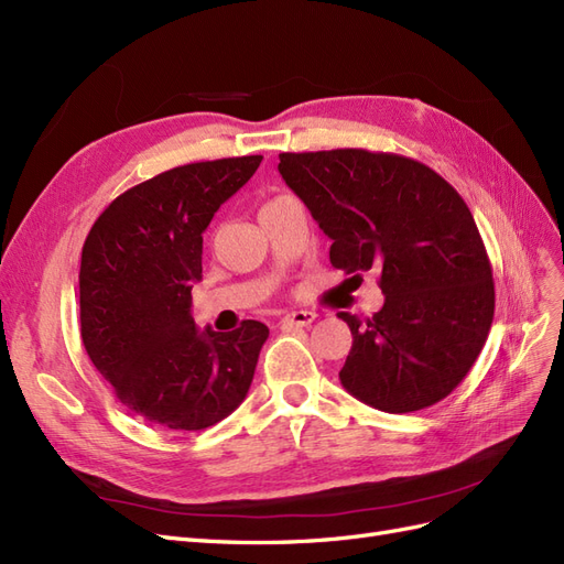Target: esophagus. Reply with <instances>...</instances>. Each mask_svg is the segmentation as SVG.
<instances>
[{"mask_svg":"<svg viewBox=\"0 0 564 564\" xmlns=\"http://www.w3.org/2000/svg\"><path fill=\"white\" fill-rule=\"evenodd\" d=\"M315 317L317 315L313 311H292L282 317V324L284 327H308V324L315 322Z\"/></svg>","mask_w":564,"mask_h":564,"instance_id":"1","label":"esophagus"}]
</instances>
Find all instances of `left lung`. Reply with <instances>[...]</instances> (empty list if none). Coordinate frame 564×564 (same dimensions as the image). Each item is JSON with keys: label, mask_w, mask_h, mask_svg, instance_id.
<instances>
[{"label": "left lung", "mask_w": 564, "mask_h": 564, "mask_svg": "<svg viewBox=\"0 0 564 564\" xmlns=\"http://www.w3.org/2000/svg\"><path fill=\"white\" fill-rule=\"evenodd\" d=\"M278 169L332 240V265L350 280L379 272L383 308L338 313L352 332L340 383L388 414L445 400L494 319L489 256L466 202L431 166L392 152H282Z\"/></svg>", "instance_id": "8db88e82"}]
</instances>
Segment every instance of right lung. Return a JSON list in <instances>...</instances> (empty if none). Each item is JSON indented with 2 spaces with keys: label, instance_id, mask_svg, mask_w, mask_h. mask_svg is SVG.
<instances>
[{
  "label": "right lung",
  "instance_id": "right-lung-1",
  "mask_svg": "<svg viewBox=\"0 0 564 564\" xmlns=\"http://www.w3.org/2000/svg\"><path fill=\"white\" fill-rule=\"evenodd\" d=\"M261 160L183 164L133 185L82 247V344L115 398L160 429H209L249 392L268 327L245 319L235 332H202L191 292L202 280V232Z\"/></svg>",
  "mask_w": 564,
  "mask_h": 564
}]
</instances>
